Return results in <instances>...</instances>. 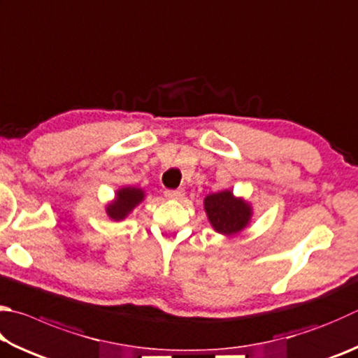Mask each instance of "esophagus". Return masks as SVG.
Masks as SVG:
<instances>
[{"mask_svg": "<svg viewBox=\"0 0 358 358\" xmlns=\"http://www.w3.org/2000/svg\"><path fill=\"white\" fill-rule=\"evenodd\" d=\"M164 194H166V197H169V199L180 200V199H183L185 191L183 189H167Z\"/></svg>", "mask_w": 358, "mask_h": 358, "instance_id": "1", "label": "esophagus"}]
</instances>
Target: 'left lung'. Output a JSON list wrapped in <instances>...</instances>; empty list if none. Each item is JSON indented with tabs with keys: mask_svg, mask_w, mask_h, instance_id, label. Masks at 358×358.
I'll return each instance as SVG.
<instances>
[{
	"mask_svg": "<svg viewBox=\"0 0 358 358\" xmlns=\"http://www.w3.org/2000/svg\"><path fill=\"white\" fill-rule=\"evenodd\" d=\"M205 210L211 225L222 235L241 231L250 219V206L235 199L230 191L210 194L205 199Z\"/></svg>",
	"mask_w": 358,
	"mask_h": 358,
	"instance_id": "1",
	"label": "left lung"
}]
</instances>
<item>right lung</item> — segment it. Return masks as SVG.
<instances>
[{
	"label": "right lung",
	"instance_id": "right-lung-1",
	"mask_svg": "<svg viewBox=\"0 0 358 358\" xmlns=\"http://www.w3.org/2000/svg\"><path fill=\"white\" fill-rule=\"evenodd\" d=\"M144 199V192L136 187H123L117 192V199L114 203L108 206V216L114 220H120L133 210V208Z\"/></svg>",
	"mask_w": 358,
	"mask_h": 358
}]
</instances>
